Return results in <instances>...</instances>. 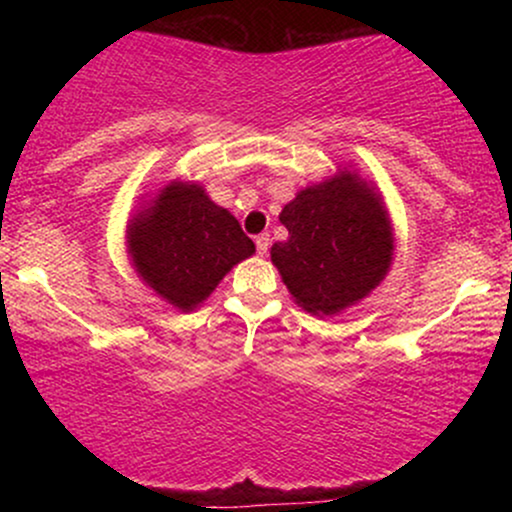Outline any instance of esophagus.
I'll use <instances>...</instances> for the list:
<instances>
[{"label":"esophagus","mask_w":512,"mask_h":512,"mask_svg":"<svg viewBox=\"0 0 512 512\" xmlns=\"http://www.w3.org/2000/svg\"><path fill=\"white\" fill-rule=\"evenodd\" d=\"M269 243H272V238H269V233H262V236L255 238V245H257V255H267L269 250Z\"/></svg>","instance_id":"34e87169"}]
</instances>
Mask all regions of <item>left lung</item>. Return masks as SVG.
Here are the masks:
<instances>
[{
	"mask_svg": "<svg viewBox=\"0 0 512 512\" xmlns=\"http://www.w3.org/2000/svg\"><path fill=\"white\" fill-rule=\"evenodd\" d=\"M279 221L289 238L272 245V264L305 313L339 315L390 272L395 228L378 187L354 168L303 187Z\"/></svg>",
	"mask_w": 512,
	"mask_h": 512,
	"instance_id": "obj_1",
	"label": "left lung"
}]
</instances>
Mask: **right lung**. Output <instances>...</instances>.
Returning <instances> with one entry per match:
<instances>
[{"label":"right lung","instance_id":"obj_1","mask_svg":"<svg viewBox=\"0 0 512 512\" xmlns=\"http://www.w3.org/2000/svg\"><path fill=\"white\" fill-rule=\"evenodd\" d=\"M134 272L161 301L190 313L255 252L236 216L192 180H170L127 223Z\"/></svg>","mask_w":512,"mask_h":512}]
</instances>
